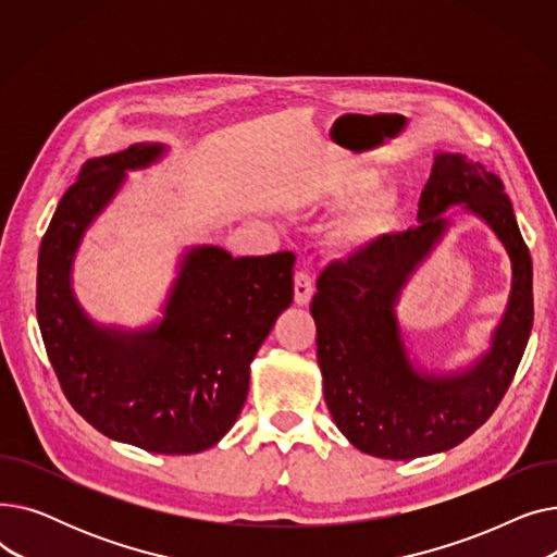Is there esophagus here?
I'll return each instance as SVG.
<instances>
[{"instance_id": "34e87169", "label": "esophagus", "mask_w": 557, "mask_h": 557, "mask_svg": "<svg viewBox=\"0 0 557 557\" xmlns=\"http://www.w3.org/2000/svg\"><path fill=\"white\" fill-rule=\"evenodd\" d=\"M311 296H313V280L307 271H300L296 273V280H294V298H296V305L300 307H307L311 302Z\"/></svg>"}]
</instances>
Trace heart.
I'll list each match as a JSON object with an SVG mask.
<instances>
[{
    "label": "heart",
    "mask_w": 557,
    "mask_h": 557,
    "mask_svg": "<svg viewBox=\"0 0 557 557\" xmlns=\"http://www.w3.org/2000/svg\"><path fill=\"white\" fill-rule=\"evenodd\" d=\"M376 169L357 166L330 171L305 194L309 205H332L349 198L325 227V242L343 255H355L395 227L401 196L393 183H376Z\"/></svg>",
    "instance_id": "obj_1"
}]
</instances>
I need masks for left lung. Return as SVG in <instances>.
Segmentation results:
<instances>
[{"label":"left lung","instance_id":"left-lung-1","mask_svg":"<svg viewBox=\"0 0 557 557\" xmlns=\"http://www.w3.org/2000/svg\"><path fill=\"white\" fill-rule=\"evenodd\" d=\"M451 207L481 218L511 257V296L491 347L456 371L410 357L396 318L400 290L444 238ZM418 227L382 237L318 277L311 302L323 393L341 433L359 451L413 460L470 437L504 399L533 327V261L499 175L462 153H435Z\"/></svg>","mask_w":557,"mask_h":557}]
</instances>
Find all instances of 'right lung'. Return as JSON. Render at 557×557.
Returning a JSON list of instances; mask_svg holds the SVG:
<instances>
[{
    "mask_svg": "<svg viewBox=\"0 0 557 557\" xmlns=\"http://www.w3.org/2000/svg\"><path fill=\"white\" fill-rule=\"evenodd\" d=\"M141 141L87 162L58 202L38 255V325L74 411L116 443L153 454H198L237 422L250 363L294 300V255L232 257L219 246L183 252L162 315L126 330L87 315L72 288L85 232L128 171L166 156Z\"/></svg>",
    "mask_w": 557,
    "mask_h": 557,
    "instance_id": "1",
    "label": "right lung"
}]
</instances>
